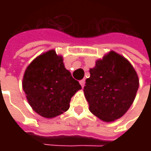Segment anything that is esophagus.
<instances>
[{
	"instance_id": "34e87169",
	"label": "esophagus",
	"mask_w": 151,
	"mask_h": 151,
	"mask_svg": "<svg viewBox=\"0 0 151 151\" xmlns=\"http://www.w3.org/2000/svg\"><path fill=\"white\" fill-rule=\"evenodd\" d=\"M85 80H81V81H80V84H81V86H82V87H84L85 86Z\"/></svg>"
}]
</instances>
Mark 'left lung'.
<instances>
[{"instance_id": "1", "label": "left lung", "mask_w": 151, "mask_h": 151, "mask_svg": "<svg viewBox=\"0 0 151 151\" xmlns=\"http://www.w3.org/2000/svg\"><path fill=\"white\" fill-rule=\"evenodd\" d=\"M90 74L84 92L91 112L105 122L121 118L132 105L139 88L134 67L123 56L111 51L96 61Z\"/></svg>"}]
</instances>
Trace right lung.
Instances as JSON below:
<instances>
[{"label": "right lung", "instance_id": "1", "mask_svg": "<svg viewBox=\"0 0 151 151\" xmlns=\"http://www.w3.org/2000/svg\"><path fill=\"white\" fill-rule=\"evenodd\" d=\"M22 88L32 109L50 119L66 112L71 97L81 86L65 68L62 57L50 50L27 66Z\"/></svg>", "mask_w": 151, "mask_h": 151}]
</instances>
